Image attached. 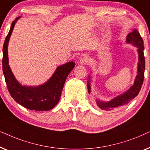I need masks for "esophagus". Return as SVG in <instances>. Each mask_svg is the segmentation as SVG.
<instances>
[{
	"label": "esophagus",
	"mask_w": 150,
	"mask_h": 150,
	"mask_svg": "<svg viewBox=\"0 0 150 150\" xmlns=\"http://www.w3.org/2000/svg\"><path fill=\"white\" fill-rule=\"evenodd\" d=\"M80 63L81 64H85V63H87L88 61H89V56L87 54H83L81 55L79 59Z\"/></svg>",
	"instance_id": "34e87169"
}]
</instances>
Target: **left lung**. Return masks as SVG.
<instances>
[{
    "label": "left lung",
    "mask_w": 150,
    "mask_h": 150,
    "mask_svg": "<svg viewBox=\"0 0 150 150\" xmlns=\"http://www.w3.org/2000/svg\"><path fill=\"white\" fill-rule=\"evenodd\" d=\"M126 42L128 43H132V44L138 47L139 52V64H138V74H137L136 79H135L134 84L132 86L130 89L128 90L126 93L122 95L117 96L111 101L104 102L97 100L98 106L102 110H112L119 108L120 106H122L130 102L131 100L136 97L138 95L139 91L141 89V86L143 85V80H144V72L145 61L144 57V46H143V40L141 38V35L137 30L135 29L129 33L127 36ZM87 89L89 93H90V85L89 83H87Z\"/></svg>",
    "instance_id": "left-lung-1"
}]
</instances>
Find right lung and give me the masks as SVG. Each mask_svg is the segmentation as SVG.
Wrapping results in <instances>:
<instances>
[{
  "mask_svg": "<svg viewBox=\"0 0 150 150\" xmlns=\"http://www.w3.org/2000/svg\"><path fill=\"white\" fill-rule=\"evenodd\" d=\"M12 22L11 28L6 37L3 47V71L8 91L14 100L29 110H48L57 105L60 99L63 85L69 72L74 67L75 63L69 62L57 67L49 81L42 86L28 87L22 86L16 81L9 65L7 46L16 22Z\"/></svg>",
  "mask_w": 150,
  "mask_h": 150,
  "instance_id": "right-lung-1",
  "label": "right lung"
}]
</instances>
